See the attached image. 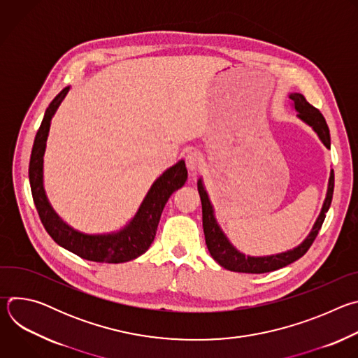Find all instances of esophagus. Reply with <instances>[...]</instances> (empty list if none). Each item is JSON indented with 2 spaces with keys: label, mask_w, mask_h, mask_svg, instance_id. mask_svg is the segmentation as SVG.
Wrapping results in <instances>:
<instances>
[{
  "label": "esophagus",
  "mask_w": 358,
  "mask_h": 358,
  "mask_svg": "<svg viewBox=\"0 0 358 358\" xmlns=\"http://www.w3.org/2000/svg\"><path fill=\"white\" fill-rule=\"evenodd\" d=\"M185 164H187V169L191 171V173H195L201 164H202V157L198 151H188L187 156H185Z\"/></svg>",
  "instance_id": "obj_1"
}]
</instances>
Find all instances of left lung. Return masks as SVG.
Instances as JSON below:
<instances>
[{
    "instance_id": "obj_1",
    "label": "left lung",
    "mask_w": 358,
    "mask_h": 358,
    "mask_svg": "<svg viewBox=\"0 0 358 358\" xmlns=\"http://www.w3.org/2000/svg\"><path fill=\"white\" fill-rule=\"evenodd\" d=\"M293 101L294 109L297 110V117L301 119L304 123H308L309 126L313 127V130L317 133L323 144L329 148L330 147V130L326 123V119L320 113L319 109L313 108L306 97L300 93H292L289 96ZM198 192L201 196V203H202V228H203V235H206V243L207 248L211 253V257L225 269L232 271V272H242V273H266L272 272L276 269H280L289 264H293L299 258H301L303 255L309 250L312 243L315 242L323 222L326 218V213L330 208L331 198H333V191H334V171L331 170L330 173V180H329V188H327V195L323 203L322 213L309 234V236L306 238L297 248L272 255V257H261V258H253V257H245L243 253L236 250L231 242L227 239L221 228L218 227L215 218H214V210L210 202L208 194L202 185V181L198 180Z\"/></svg>"
}]
</instances>
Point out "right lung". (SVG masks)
<instances>
[{"label":"right lung","mask_w":358,"mask_h":358,"mask_svg":"<svg viewBox=\"0 0 358 358\" xmlns=\"http://www.w3.org/2000/svg\"><path fill=\"white\" fill-rule=\"evenodd\" d=\"M68 92L69 86L62 89L49 103L32 145L29 160V184L38 215L50 238L82 259L100 264L129 262L143 255L155 241L159 221L169 198L187 181L185 163L182 160L178 162L156 180L141 202L136 217L122 231L108 235H87L75 231L66 225L50 207L45 195L42 180L43 152L50 120H52V116Z\"/></svg>","instance_id":"right-lung-1"}]
</instances>
